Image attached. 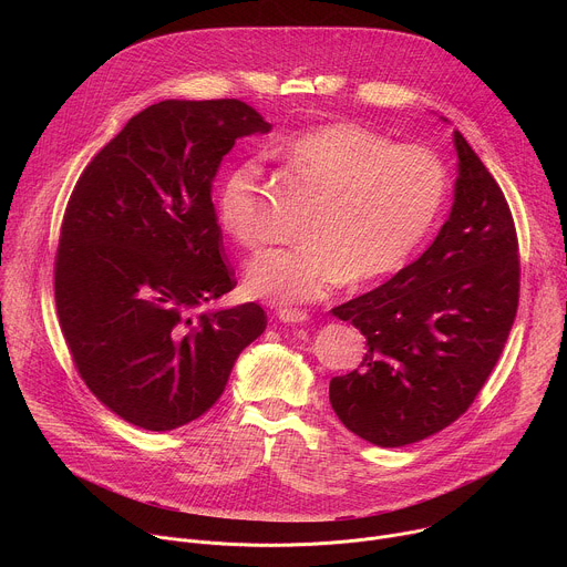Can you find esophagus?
<instances>
[{"label":"esophagus","mask_w":567,"mask_h":567,"mask_svg":"<svg viewBox=\"0 0 567 567\" xmlns=\"http://www.w3.org/2000/svg\"><path fill=\"white\" fill-rule=\"evenodd\" d=\"M276 316H278V320H282V322H305V320H309V313L307 311H302V309H278L276 311Z\"/></svg>","instance_id":"esophagus-1"}]
</instances>
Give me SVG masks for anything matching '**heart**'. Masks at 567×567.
Masks as SVG:
<instances>
[{
	"instance_id": "1",
	"label": "heart",
	"mask_w": 567,
	"mask_h": 567,
	"mask_svg": "<svg viewBox=\"0 0 567 567\" xmlns=\"http://www.w3.org/2000/svg\"><path fill=\"white\" fill-rule=\"evenodd\" d=\"M278 152L322 195L302 226L307 241L269 249L249 265V291L274 302H307L350 278L368 282L399 271L446 204V168L431 150L392 145L354 123L298 132ZM215 213L241 247L260 245L267 204L258 161H239L224 175Z\"/></svg>"
}]
</instances>
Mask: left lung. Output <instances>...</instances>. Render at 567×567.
Instances as JSON below:
<instances>
[{
    "mask_svg": "<svg viewBox=\"0 0 567 567\" xmlns=\"http://www.w3.org/2000/svg\"><path fill=\"white\" fill-rule=\"evenodd\" d=\"M453 143V206L433 245L374 291L332 309L368 346L359 370L330 381L332 409L374 446H406L453 424L489 379L516 318L512 210L457 130Z\"/></svg>",
    "mask_w": 567,
    "mask_h": 567,
    "instance_id": "8db88e82",
    "label": "left lung"
}]
</instances>
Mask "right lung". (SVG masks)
Wrapping results in <instances>:
<instances>
[{
  "mask_svg": "<svg viewBox=\"0 0 567 567\" xmlns=\"http://www.w3.org/2000/svg\"><path fill=\"white\" fill-rule=\"evenodd\" d=\"M271 125L247 103L161 101L92 158L64 210L55 307L96 399L145 431L202 417L267 328L256 302L206 307L235 287L213 182L235 141Z\"/></svg>",
  "mask_w": 567,
  "mask_h": 567,
  "instance_id": "add662e5",
  "label": "right lung"
}]
</instances>
